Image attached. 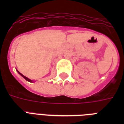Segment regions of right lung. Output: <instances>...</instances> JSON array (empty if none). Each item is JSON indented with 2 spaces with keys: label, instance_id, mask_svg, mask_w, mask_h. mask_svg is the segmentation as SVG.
<instances>
[{
  "label": "right lung",
  "instance_id": "right-lung-1",
  "mask_svg": "<svg viewBox=\"0 0 124 124\" xmlns=\"http://www.w3.org/2000/svg\"><path fill=\"white\" fill-rule=\"evenodd\" d=\"M18 73H19V74H20V75L22 76V77L24 78H25V79H26V80H27V81H29V82H32V80H31L29 79V78H28L26 77H25V76H24V75H22V74H21V73H20V72H19V71H18Z\"/></svg>",
  "mask_w": 124,
  "mask_h": 124
}]
</instances>
